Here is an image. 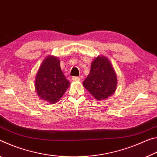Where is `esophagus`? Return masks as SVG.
I'll return each mask as SVG.
<instances>
[{
	"instance_id": "1",
	"label": "esophagus",
	"mask_w": 157,
	"mask_h": 157,
	"mask_svg": "<svg viewBox=\"0 0 157 157\" xmlns=\"http://www.w3.org/2000/svg\"><path fill=\"white\" fill-rule=\"evenodd\" d=\"M71 81H80V78H79L78 77H77V76H73L72 78H71Z\"/></svg>"
}]
</instances>
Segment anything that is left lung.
<instances>
[{
  "instance_id": "left-lung-1",
  "label": "left lung",
  "mask_w": 157,
  "mask_h": 157,
  "mask_svg": "<svg viewBox=\"0 0 157 157\" xmlns=\"http://www.w3.org/2000/svg\"><path fill=\"white\" fill-rule=\"evenodd\" d=\"M117 84L116 74L109 59L105 56L94 58L90 71L83 83L84 88L96 99L101 101L114 94Z\"/></svg>"
}]
</instances>
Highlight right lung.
Wrapping results in <instances>:
<instances>
[{
	"instance_id": "right-lung-1",
	"label": "right lung",
	"mask_w": 157,
	"mask_h": 157,
	"mask_svg": "<svg viewBox=\"0 0 157 157\" xmlns=\"http://www.w3.org/2000/svg\"><path fill=\"white\" fill-rule=\"evenodd\" d=\"M69 85L60 69V60L53 56H47L35 77V87L40 98L56 104L65 93Z\"/></svg>"
}]
</instances>
